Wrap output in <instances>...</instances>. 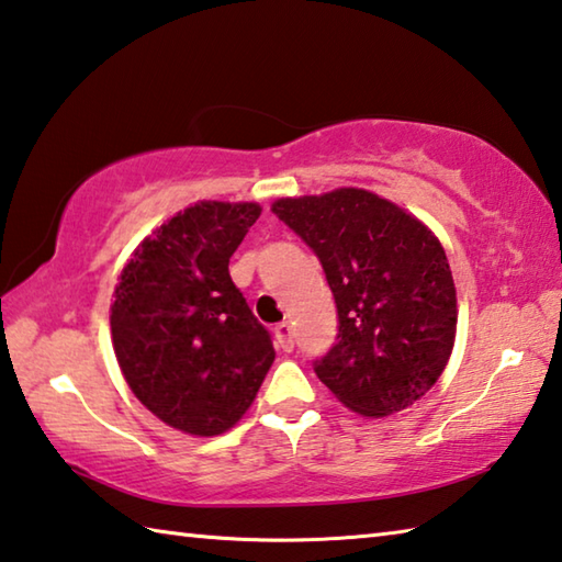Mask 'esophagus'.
I'll return each instance as SVG.
<instances>
[{
  "label": "esophagus",
  "instance_id": "1",
  "mask_svg": "<svg viewBox=\"0 0 562 562\" xmlns=\"http://www.w3.org/2000/svg\"><path fill=\"white\" fill-rule=\"evenodd\" d=\"M274 339H278V347L282 351L294 349V329L288 325V322H282V325L274 327Z\"/></svg>",
  "mask_w": 562,
  "mask_h": 562
}]
</instances>
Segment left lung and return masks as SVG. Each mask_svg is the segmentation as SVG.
<instances>
[{"instance_id":"obj_1","label":"left lung","mask_w":562,"mask_h":562,"mask_svg":"<svg viewBox=\"0 0 562 562\" xmlns=\"http://www.w3.org/2000/svg\"><path fill=\"white\" fill-rule=\"evenodd\" d=\"M272 213L307 243L337 302L319 382L361 416L412 406L439 382L456 337V288L429 227L361 188L280 198Z\"/></svg>"}]
</instances>
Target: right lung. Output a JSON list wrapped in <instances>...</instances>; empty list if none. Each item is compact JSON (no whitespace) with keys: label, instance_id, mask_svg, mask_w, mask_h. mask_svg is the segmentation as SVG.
I'll list each match as a JSON object with an SVG mask.
<instances>
[{"label":"right lung","instance_id":"add662e5","mask_svg":"<svg viewBox=\"0 0 562 562\" xmlns=\"http://www.w3.org/2000/svg\"><path fill=\"white\" fill-rule=\"evenodd\" d=\"M260 211L217 201L186 207L138 245L113 292V351L131 392L190 436L240 422L274 361L270 331L227 270Z\"/></svg>","mask_w":562,"mask_h":562}]
</instances>
